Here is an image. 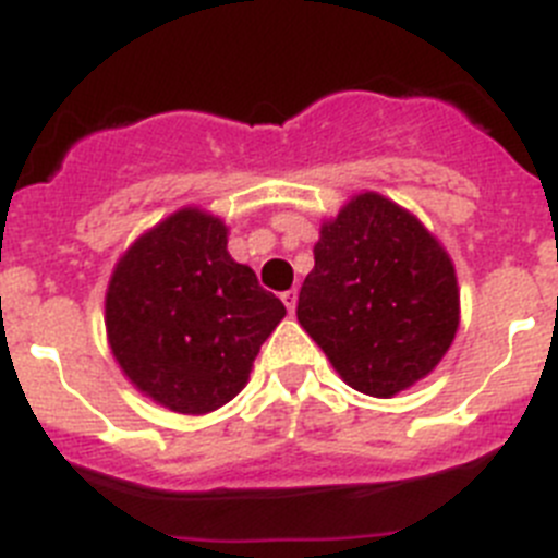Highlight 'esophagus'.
I'll return each mask as SVG.
<instances>
[{
  "instance_id": "obj_1",
  "label": "esophagus",
  "mask_w": 558,
  "mask_h": 558,
  "mask_svg": "<svg viewBox=\"0 0 558 558\" xmlns=\"http://www.w3.org/2000/svg\"><path fill=\"white\" fill-rule=\"evenodd\" d=\"M280 300H283V305L289 308V314H294V308H298V291L294 289L283 291V294H280Z\"/></svg>"
}]
</instances>
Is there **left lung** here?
Instances as JSON below:
<instances>
[{
  "label": "left lung",
  "instance_id": "8db88e82",
  "mask_svg": "<svg viewBox=\"0 0 558 558\" xmlns=\"http://www.w3.org/2000/svg\"><path fill=\"white\" fill-rule=\"evenodd\" d=\"M298 319L344 384L395 398L453 344V260L409 210L375 192L359 194L319 230Z\"/></svg>",
  "mask_w": 558,
  "mask_h": 558
}]
</instances>
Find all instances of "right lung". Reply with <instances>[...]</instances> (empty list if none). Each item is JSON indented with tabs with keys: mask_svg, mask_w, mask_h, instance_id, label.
<instances>
[{
	"mask_svg": "<svg viewBox=\"0 0 558 558\" xmlns=\"http://www.w3.org/2000/svg\"><path fill=\"white\" fill-rule=\"evenodd\" d=\"M283 316L253 269L230 258L222 219L199 208L135 239L105 294L113 359L135 389L178 414L233 400Z\"/></svg>",
	"mask_w": 558,
	"mask_h": 558,
	"instance_id": "1",
	"label": "right lung"
}]
</instances>
